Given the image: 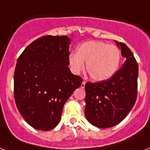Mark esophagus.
Segmentation results:
<instances>
[{
    "mask_svg": "<svg viewBox=\"0 0 150 150\" xmlns=\"http://www.w3.org/2000/svg\"><path fill=\"white\" fill-rule=\"evenodd\" d=\"M86 81H83L82 82H81V87L82 88H84L86 87Z\"/></svg>",
    "mask_w": 150,
    "mask_h": 150,
    "instance_id": "1",
    "label": "esophagus"
}]
</instances>
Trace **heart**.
<instances>
[{
    "instance_id": "obj_1",
    "label": "heart",
    "mask_w": 150,
    "mask_h": 150,
    "mask_svg": "<svg viewBox=\"0 0 150 150\" xmlns=\"http://www.w3.org/2000/svg\"><path fill=\"white\" fill-rule=\"evenodd\" d=\"M121 52L117 46L98 41H86L76 48V54L69 56L71 71L79 74L86 69L93 80L103 81L111 79L120 65Z\"/></svg>"
}]
</instances>
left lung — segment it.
Returning a JSON list of instances; mask_svg holds the SVG:
<instances>
[{
  "mask_svg": "<svg viewBox=\"0 0 150 150\" xmlns=\"http://www.w3.org/2000/svg\"><path fill=\"white\" fill-rule=\"evenodd\" d=\"M115 43L126 58L122 67L108 80L86 84L85 115L90 123L98 128H110L121 122L137 98L138 64L125 44Z\"/></svg>",
  "mask_w": 150,
  "mask_h": 150,
  "instance_id": "8db88e82",
  "label": "left lung"
}]
</instances>
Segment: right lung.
I'll return each mask as SVG.
<instances>
[{"instance_id":"obj_1","label":"right lung","mask_w":150,"mask_h":150,"mask_svg":"<svg viewBox=\"0 0 150 150\" xmlns=\"http://www.w3.org/2000/svg\"><path fill=\"white\" fill-rule=\"evenodd\" d=\"M70 38L47 35L31 43L19 56L14 75L16 105L36 129L58 126L63 107L82 79L69 66Z\"/></svg>"}]
</instances>
